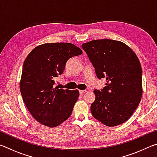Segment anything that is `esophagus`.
<instances>
[{
	"mask_svg": "<svg viewBox=\"0 0 157 157\" xmlns=\"http://www.w3.org/2000/svg\"><path fill=\"white\" fill-rule=\"evenodd\" d=\"M86 90H79V94H80L81 95L84 94V93H86Z\"/></svg>",
	"mask_w": 157,
	"mask_h": 157,
	"instance_id": "esophagus-1",
	"label": "esophagus"
}]
</instances>
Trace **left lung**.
Returning a JSON list of instances; mask_svg holds the SVG:
<instances>
[{
	"mask_svg": "<svg viewBox=\"0 0 157 157\" xmlns=\"http://www.w3.org/2000/svg\"><path fill=\"white\" fill-rule=\"evenodd\" d=\"M82 48L88 55L98 78H106V86L95 89L91 105L93 116L106 126L124 123L139 106L143 94L142 69L139 58L125 44L97 39Z\"/></svg>",
	"mask_w": 157,
	"mask_h": 157,
	"instance_id": "obj_1",
	"label": "left lung"
}]
</instances>
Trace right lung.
Here are the masks:
<instances>
[{"label": "right lung", "mask_w": 157, "mask_h": 157, "mask_svg": "<svg viewBox=\"0 0 157 157\" xmlns=\"http://www.w3.org/2000/svg\"><path fill=\"white\" fill-rule=\"evenodd\" d=\"M82 54V50L71 43L44 44L26 57L20 91L26 107L39 123L55 127L71 115L79 91L54 88L55 79L62 74L70 58Z\"/></svg>", "instance_id": "obj_1"}]
</instances>
